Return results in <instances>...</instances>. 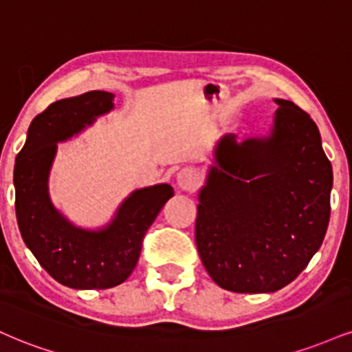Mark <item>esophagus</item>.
<instances>
[{
    "label": "esophagus",
    "mask_w": 352,
    "mask_h": 352,
    "mask_svg": "<svg viewBox=\"0 0 352 352\" xmlns=\"http://www.w3.org/2000/svg\"><path fill=\"white\" fill-rule=\"evenodd\" d=\"M177 184L182 190H193L198 184V175L197 172L192 170V168H184V170L179 172L177 175Z\"/></svg>",
    "instance_id": "obj_1"
}]
</instances>
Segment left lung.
I'll return each mask as SVG.
<instances>
[{
  "instance_id": "left-lung-1",
  "label": "left lung",
  "mask_w": 352,
  "mask_h": 352,
  "mask_svg": "<svg viewBox=\"0 0 352 352\" xmlns=\"http://www.w3.org/2000/svg\"><path fill=\"white\" fill-rule=\"evenodd\" d=\"M267 139L236 144L226 134L200 193L195 241L217 285L238 294L280 290L323 243L333 168L315 121L275 100Z\"/></svg>"
}]
</instances>
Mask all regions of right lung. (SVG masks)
I'll list each match as a JSON object with an SVG mask.
<instances>
[{
    "mask_svg": "<svg viewBox=\"0 0 352 352\" xmlns=\"http://www.w3.org/2000/svg\"><path fill=\"white\" fill-rule=\"evenodd\" d=\"M111 108L113 93L101 90L55 101L34 118L16 157L21 236L50 277L70 289H111L124 282L138 264L147 230L173 195L167 184L135 190L107 230L96 232L78 230L54 208L47 177L57 142Z\"/></svg>",
    "mask_w": 352,
    "mask_h": 352,
    "instance_id": "obj_1",
    "label": "right lung"
}]
</instances>
